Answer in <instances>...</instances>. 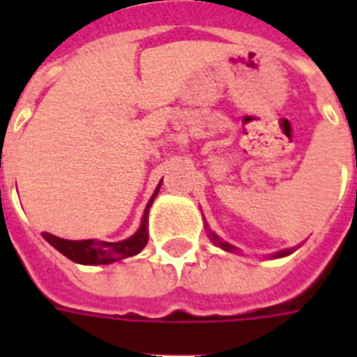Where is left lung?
Segmentation results:
<instances>
[{
	"mask_svg": "<svg viewBox=\"0 0 357 357\" xmlns=\"http://www.w3.org/2000/svg\"><path fill=\"white\" fill-rule=\"evenodd\" d=\"M211 241H213V243H215V244H217V246H220V248L228 250V252H231V250H234V246H231V244L224 243L222 238L218 237V235L211 234ZM291 252H293V248H289V250H282V252H278V254L274 255V257H283V255H289V254H291Z\"/></svg>",
	"mask_w": 357,
	"mask_h": 357,
	"instance_id": "left-lung-1",
	"label": "left lung"
}]
</instances>
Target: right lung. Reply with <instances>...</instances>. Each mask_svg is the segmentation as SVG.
<instances>
[{
  "label": "right lung",
  "instance_id": "obj_1",
  "mask_svg": "<svg viewBox=\"0 0 357 357\" xmlns=\"http://www.w3.org/2000/svg\"><path fill=\"white\" fill-rule=\"evenodd\" d=\"M159 187H161V183L157 185L155 192L146 206L140 228L137 229L133 237L126 238V241H120V243H105V241H92V238H89V241H66V238L55 237L47 231H44L42 235L53 248H57L68 259L81 263V265H107V263L123 259V257H131V255L139 254L140 250L148 244V209L159 192Z\"/></svg>",
  "mask_w": 357,
  "mask_h": 357
}]
</instances>
